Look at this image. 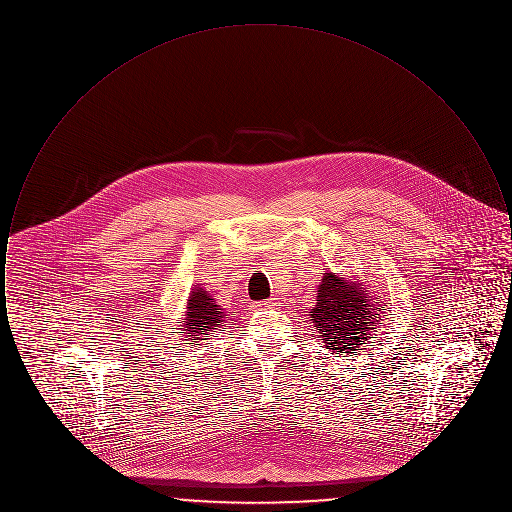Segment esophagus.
Listing matches in <instances>:
<instances>
[{
    "instance_id": "esophagus-1",
    "label": "esophagus",
    "mask_w": 512,
    "mask_h": 512,
    "mask_svg": "<svg viewBox=\"0 0 512 512\" xmlns=\"http://www.w3.org/2000/svg\"><path fill=\"white\" fill-rule=\"evenodd\" d=\"M255 307L257 309H274V307H278V303L274 299H263V301H257Z\"/></svg>"
}]
</instances>
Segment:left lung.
Wrapping results in <instances>:
<instances>
[{
    "instance_id": "obj_1",
    "label": "left lung",
    "mask_w": 512,
    "mask_h": 512,
    "mask_svg": "<svg viewBox=\"0 0 512 512\" xmlns=\"http://www.w3.org/2000/svg\"><path fill=\"white\" fill-rule=\"evenodd\" d=\"M384 311V309H382ZM311 320L332 353H355L370 338L374 326L382 324L376 317L366 293L353 284L326 272L318 286L317 305L311 309Z\"/></svg>"
}]
</instances>
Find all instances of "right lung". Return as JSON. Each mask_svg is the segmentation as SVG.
<instances>
[{
  "label": "right lung",
  "mask_w": 512,
  "mask_h": 512,
  "mask_svg": "<svg viewBox=\"0 0 512 512\" xmlns=\"http://www.w3.org/2000/svg\"><path fill=\"white\" fill-rule=\"evenodd\" d=\"M224 318H228V315H224L219 305L213 303L209 293L199 288L194 290L188 299V315L184 318V330L186 334L199 336L197 340H209V334L220 328Z\"/></svg>",
  "instance_id": "right-lung-1"
}]
</instances>
